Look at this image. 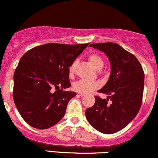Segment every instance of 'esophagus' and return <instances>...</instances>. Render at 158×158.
Instances as JSON below:
<instances>
[{
  "label": "esophagus",
  "mask_w": 158,
  "mask_h": 158,
  "mask_svg": "<svg viewBox=\"0 0 158 158\" xmlns=\"http://www.w3.org/2000/svg\"><path fill=\"white\" fill-rule=\"evenodd\" d=\"M78 94H79V95L81 96V97H83V96L85 95V94H83V93H78Z\"/></svg>",
  "instance_id": "esophagus-1"
}]
</instances>
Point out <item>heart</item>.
Returning <instances> with one entry per match:
<instances>
[{"label":"heart","mask_w":158,"mask_h":158,"mask_svg":"<svg viewBox=\"0 0 158 158\" xmlns=\"http://www.w3.org/2000/svg\"><path fill=\"white\" fill-rule=\"evenodd\" d=\"M88 59L90 62L91 63V64L98 70H100L104 67V59L99 54L96 53V52H92V53L88 55ZM75 63H73V64L70 65L68 69L70 76H72L73 74L74 71H75ZM98 87H99V83L97 82V81L87 80V79H80L73 85L74 90H77L79 93L83 94H89L91 91H93L94 90L97 89Z\"/></svg>","instance_id":"heart-1"}]
</instances>
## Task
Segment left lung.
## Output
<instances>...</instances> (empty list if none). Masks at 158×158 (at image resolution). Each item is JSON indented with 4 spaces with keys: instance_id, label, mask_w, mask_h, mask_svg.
Masks as SVG:
<instances>
[{
    "instance_id": "obj_1",
    "label": "left lung",
    "mask_w": 158,
    "mask_h": 158,
    "mask_svg": "<svg viewBox=\"0 0 158 158\" xmlns=\"http://www.w3.org/2000/svg\"><path fill=\"white\" fill-rule=\"evenodd\" d=\"M104 52L110 62L109 79L95 97V103L85 111L89 123L97 131L110 135L128 126L138 114L143 100L144 72L138 59L119 44L112 42L91 44ZM112 100L111 104L107 101Z\"/></svg>"
}]
</instances>
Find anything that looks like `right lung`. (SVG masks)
<instances>
[{
  "instance_id": "1",
  "label": "right lung",
  "mask_w": 158,
  "mask_h": 158,
  "mask_svg": "<svg viewBox=\"0 0 158 158\" xmlns=\"http://www.w3.org/2000/svg\"><path fill=\"white\" fill-rule=\"evenodd\" d=\"M88 44L48 43L30 49L20 59L14 73L13 99L27 124L46 129L59 123L75 92L68 69Z\"/></svg>"
}]
</instances>
